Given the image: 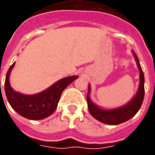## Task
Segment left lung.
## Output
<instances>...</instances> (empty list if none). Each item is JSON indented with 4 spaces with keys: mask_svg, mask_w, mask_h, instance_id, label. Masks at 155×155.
<instances>
[{
    "mask_svg": "<svg viewBox=\"0 0 155 155\" xmlns=\"http://www.w3.org/2000/svg\"><path fill=\"white\" fill-rule=\"evenodd\" d=\"M133 54L137 61L138 69L140 71V83H139L137 93L135 97L126 105L112 110L102 109L91 101L90 97H89L91 88L90 85H88V94H87L88 110L91 115L100 122L110 125L120 124L133 118L140 110L141 104L143 102L144 96H145V88H144L145 79H144L143 71L140 67L137 56L134 52H133Z\"/></svg>",
    "mask_w": 155,
    "mask_h": 155,
    "instance_id": "obj_1",
    "label": "left lung"
}]
</instances>
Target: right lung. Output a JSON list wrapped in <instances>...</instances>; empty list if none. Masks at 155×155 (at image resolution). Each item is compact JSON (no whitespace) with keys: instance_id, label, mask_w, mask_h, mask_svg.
<instances>
[{"instance_id":"obj_1","label":"right lung","mask_w":155,"mask_h":155,"mask_svg":"<svg viewBox=\"0 0 155 155\" xmlns=\"http://www.w3.org/2000/svg\"><path fill=\"white\" fill-rule=\"evenodd\" d=\"M15 63L8 70L5 81V92L10 106L18 114L32 120H43L51 115L56 110L61 94L70 84L78 78L68 76L57 81L49 88L33 95H24L15 91L9 84V75Z\"/></svg>"}]
</instances>
